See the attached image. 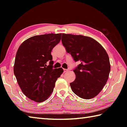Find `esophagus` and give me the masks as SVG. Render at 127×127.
Returning a JSON list of instances; mask_svg holds the SVG:
<instances>
[{
  "label": "esophagus",
  "mask_w": 127,
  "mask_h": 127,
  "mask_svg": "<svg viewBox=\"0 0 127 127\" xmlns=\"http://www.w3.org/2000/svg\"><path fill=\"white\" fill-rule=\"evenodd\" d=\"M67 71H68V69H64V72H66Z\"/></svg>",
  "instance_id": "1"
}]
</instances>
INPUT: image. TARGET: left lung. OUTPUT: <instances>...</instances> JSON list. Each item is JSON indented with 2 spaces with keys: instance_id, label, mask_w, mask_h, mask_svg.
<instances>
[{
  "instance_id": "1",
  "label": "left lung",
  "mask_w": 127,
  "mask_h": 127,
  "mask_svg": "<svg viewBox=\"0 0 127 127\" xmlns=\"http://www.w3.org/2000/svg\"><path fill=\"white\" fill-rule=\"evenodd\" d=\"M62 42L66 52L81 63L74 70V81L70 83L72 92L80 98L90 99L100 92L110 71L109 56L95 40L81 35L62 34Z\"/></svg>"
}]
</instances>
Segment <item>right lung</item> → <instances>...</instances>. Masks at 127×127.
<instances>
[{"instance_id":"right-lung-1","label":"right lung","mask_w":127,"mask_h":127,"mask_svg":"<svg viewBox=\"0 0 127 127\" xmlns=\"http://www.w3.org/2000/svg\"><path fill=\"white\" fill-rule=\"evenodd\" d=\"M61 36L62 33H51L31 37L22 43L17 51L13 72L22 92L32 100H46L63 72L62 68L53 69L51 54L60 42Z\"/></svg>"}]
</instances>
